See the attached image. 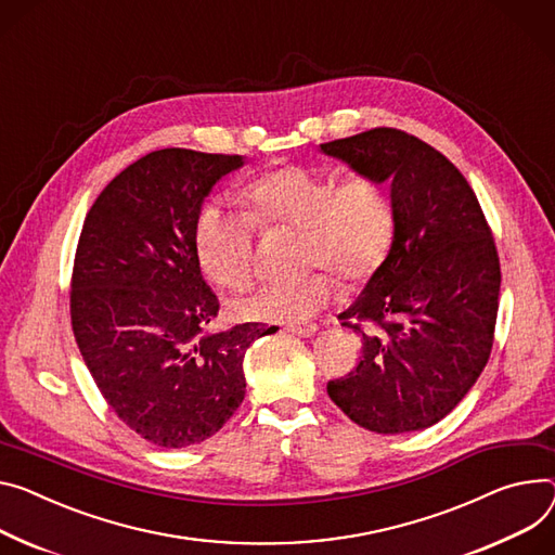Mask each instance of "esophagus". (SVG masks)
<instances>
[{
    "mask_svg": "<svg viewBox=\"0 0 555 555\" xmlns=\"http://www.w3.org/2000/svg\"><path fill=\"white\" fill-rule=\"evenodd\" d=\"M284 331H286V333H291V335L309 337V335H313V333L318 331V324H315V322H297V324H288V326H284Z\"/></svg>",
    "mask_w": 555,
    "mask_h": 555,
    "instance_id": "esophagus-1",
    "label": "esophagus"
}]
</instances>
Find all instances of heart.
I'll list each match as a JSON object with an SVG mask.
<instances>
[{
  "label": "heart",
  "instance_id": "obj_1",
  "mask_svg": "<svg viewBox=\"0 0 555 555\" xmlns=\"http://www.w3.org/2000/svg\"><path fill=\"white\" fill-rule=\"evenodd\" d=\"M244 210L204 204L195 220V250L204 273L224 288H246L255 273V224L297 229L305 275L267 282L242 297L244 320L300 322L322 309L335 280L362 284L385 264L393 231L391 193L371 176L337 182L305 166H280L246 182Z\"/></svg>",
  "mask_w": 555,
  "mask_h": 555
}]
</instances>
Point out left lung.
I'll use <instances>...</instances> for the list:
<instances>
[{"label":"left lung","mask_w":555,"mask_h":555,"mask_svg":"<svg viewBox=\"0 0 555 555\" xmlns=\"http://www.w3.org/2000/svg\"><path fill=\"white\" fill-rule=\"evenodd\" d=\"M360 176L391 182L393 244L358 300L339 313L362 335L328 398L375 434L426 429L476 385L489 362L500 258L482 206L434 146L389 126L320 144Z\"/></svg>","instance_id":"8db88e82"}]
</instances>
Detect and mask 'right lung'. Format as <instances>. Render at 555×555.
Returning <instances> with one entry per match:
<instances>
[{
    "label": "right lung",
    "instance_id": "obj_1",
    "mask_svg": "<svg viewBox=\"0 0 555 555\" xmlns=\"http://www.w3.org/2000/svg\"><path fill=\"white\" fill-rule=\"evenodd\" d=\"M240 155L153 151L100 193L70 275L79 353L113 413L146 442L184 449L216 436L246 393L248 347L271 328L202 335L220 300L202 278L195 220Z\"/></svg>",
    "mask_w": 555,
    "mask_h": 555
}]
</instances>
